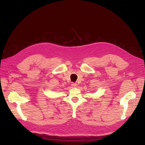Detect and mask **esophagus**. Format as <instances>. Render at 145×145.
I'll return each instance as SVG.
<instances>
[{
	"instance_id": "34e87169",
	"label": "esophagus",
	"mask_w": 145,
	"mask_h": 145,
	"mask_svg": "<svg viewBox=\"0 0 145 145\" xmlns=\"http://www.w3.org/2000/svg\"><path fill=\"white\" fill-rule=\"evenodd\" d=\"M72 86L73 87V88H76L78 86V85L76 84V83H72Z\"/></svg>"
}]
</instances>
